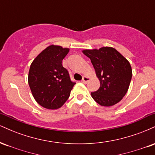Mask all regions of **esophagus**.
<instances>
[{
	"label": "esophagus",
	"mask_w": 155,
	"mask_h": 155,
	"mask_svg": "<svg viewBox=\"0 0 155 155\" xmlns=\"http://www.w3.org/2000/svg\"><path fill=\"white\" fill-rule=\"evenodd\" d=\"M89 80H90V78L87 77V76H83V78H82L83 83H87L89 81Z\"/></svg>",
	"instance_id": "34e87169"
}]
</instances>
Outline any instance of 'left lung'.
<instances>
[{
    "label": "left lung",
    "instance_id": "1",
    "mask_svg": "<svg viewBox=\"0 0 155 155\" xmlns=\"http://www.w3.org/2000/svg\"><path fill=\"white\" fill-rule=\"evenodd\" d=\"M82 51L91 60L100 81L98 90L91 92L92 98L104 106H111L120 102L127 93L132 78L128 60L112 47Z\"/></svg>",
    "mask_w": 155,
    "mask_h": 155
}]
</instances>
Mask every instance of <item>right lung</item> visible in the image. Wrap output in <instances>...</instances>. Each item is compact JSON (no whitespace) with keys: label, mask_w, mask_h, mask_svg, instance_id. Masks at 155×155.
Here are the masks:
<instances>
[{"label":"right lung","mask_w":155,"mask_h":155,"mask_svg":"<svg viewBox=\"0 0 155 155\" xmlns=\"http://www.w3.org/2000/svg\"><path fill=\"white\" fill-rule=\"evenodd\" d=\"M68 48L51 45L35 58L30 67L28 84L33 97L48 109H58L66 102L75 82L62 61Z\"/></svg>","instance_id":"add662e5"}]
</instances>
